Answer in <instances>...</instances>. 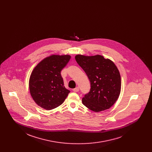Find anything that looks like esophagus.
I'll return each mask as SVG.
<instances>
[{
	"label": "esophagus",
	"instance_id": "1",
	"mask_svg": "<svg viewBox=\"0 0 152 152\" xmlns=\"http://www.w3.org/2000/svg\"><path fill=\"white\" fill-rule=\"evenodd\" d=\"M79 90H80V89H79V87H76L75 88L73 89V91H74V92H78V91H79Z\"/></svg>",
	"mask_w": 152,
	"mask_h": 152
}]
</instances>
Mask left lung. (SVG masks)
I'll return each mask as SVG.
<instances>
[{
	"instance_id": "obj_1",
	"label": "left lung",
	"mask_w": 152,
	"mask_h": 152,
	"mask_svg": "<svg viewBox=\"0 0 152 152\" xmlns=\"http://www.w3.org/2000/svg\"><path fill=\"white\" fill-rule=\"evenodd\" d=\"M75 58L91 84L89 92L83 98V104L96 112L110 108L118 99L121 88V75L116 65L99 55H77Z\"/></svg>"
}]
</instances>
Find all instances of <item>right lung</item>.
Wrapping results in <instances>:
<instances>
[{"label":"right lung","mask_w":152,"mask_h":152,"mask_svg":"<svg viewBox=\"0 0 152 152\" xmlns=\"http://www.w3.org/2000/svg\"><path fill=\"white\" fill-rule=\"evenodd\" d=\"M71 58L68 55H53L33 69L29 80L30 94L35 102L46 110L61 105L70 91L65 88L61 70Z\"/></svg>","instance_id":"1"}]
</instances>
